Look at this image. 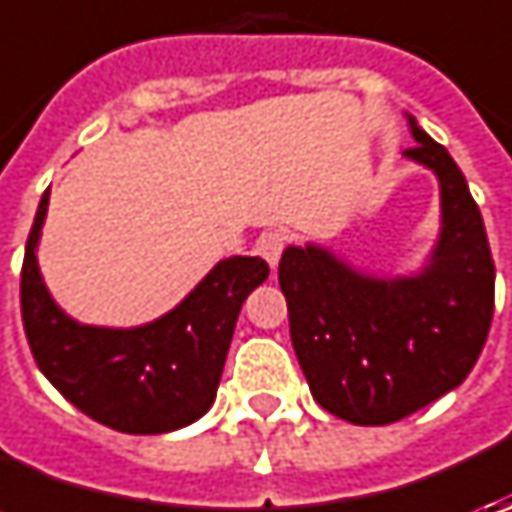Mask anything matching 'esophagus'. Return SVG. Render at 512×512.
Here are the masks:
<instances>
[{"label":"esophagus","mask_w":512,"mask_h":512,"mask_svg":"<svg viewBox=\"0 0 512 512\" xmlns=\"http://www.w3.org/2000/svg\"><path fill=\"white\" fill-rule=\"evenodd\" d=\"M285 247H287V233H282V230H267V233H262V239L256 242V250L265 256V262L270 267L279 265V259H282Z\"/></svg>","instance_id":"34e87169"}]
</instances>
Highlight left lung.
<instances>
[{
	"mask_svg": "<svg viewBox=\"0 0 512 512\" xmlns=\"http://www.w3.org/2000/svg\"><path fill=\"white\" fill-rule=\"evenodd\" d=\"M407 159L439 179L442 227L424 267L373 276L330 247L290 245L279 285L313 399L350 424L399 422L467 379L493 322L496 267L453 156L407 116Z\"/></svg>",
	"mask_w": 512,
	"mask_h": 512,
	"instance_id": "obj_1",
	"label": "left lung"
}]
</instances>
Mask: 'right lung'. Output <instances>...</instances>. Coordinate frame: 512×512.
Listing matches in <instances>:
<instances>
[{
    "label": "right lung",
    "instance_id": "right-lung-1",
    "mask_svg": "<svg viewBox=\"0 0 512 512\" xmlns=\"http://www.w3.org/2000/svg\"><path fill=\"white\" fill-rule=\"evenodd\" d=\"M45 190L22 262V322L39 370L73 407L119 433L156 436L193 424L216 399L245 299L270 273L259 256H230L179 305L139 327L82 325L53 302L36 247Z\"/></svg>",
    "mask_w": 512,
    "mask_h": 512
}]
</instances>
